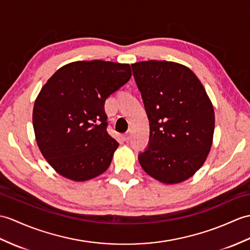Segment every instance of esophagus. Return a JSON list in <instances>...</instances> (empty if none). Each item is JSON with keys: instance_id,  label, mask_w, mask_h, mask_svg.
I'll use <instances>...</instances> for the list:
<instances>
[{"instance_id": "obj_1", "label": "esophagus", "mask_w": 250, "mask_h": 250, "mask_svg": "<svg viewBox=\"0 0 250 250\" xmlns=\"http://www.w3.org/2000/svg\"><path fill=\"white\" fill-rule=\"evenodd\" d=\"M131 136H132V129H129L127 130V132L125 133V134L124 135V139L125 142H129L131 139Z\"/></svg>"}]
</instances>
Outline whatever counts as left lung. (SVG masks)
I'll use <instances>...</instances> for the list:
<instances>
[{"label":"left lung","instance_id":"left-lung-1","mask_svg":"<svg viewBox=\"0 0 250 250\" xmlns=\"http://www.w3.org/2000/svg\"><path fill=\"white\" fill-rule=\"evenodd\" d=\"M131 67L150 125L139 164L163 183L185 181L205 163L212 146L215 117L205 87L177 62L147 61Z\"/></svg>","mask_w":250,"mask_h":250}]
</instances>
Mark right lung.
Returning a JSON list of instances; mask_svg holds the SVG:
<instances>
[{
  "label": "right lung",
  "instance_id": "right-lung-1",
  "mask_svg": "<svg viewBox=\"0 0 250 250\" xmlns=\"http://www.w3.org/2000/svg\"><path fill=\"white\" fill-rule=\"evenodd\" d=\"M127 63L80 61L59 69L34 104L38 147L62 177L86 181L101 175L118 147L107 133L106 99L131 79Z\"/></svg>",
  "mask_w": 250,
  "mask_h": 250
}]
</instances>
